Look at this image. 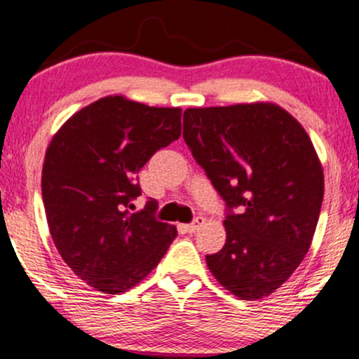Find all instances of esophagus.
Segmentation results:
<instances>
[{
	"instance_id": "obj_1",
	"label": "esophagus",
	"mask_w": 359,
	"mask_h": 359,
	"mask_svg": "<svg viewBox=\"0 0 359 359\" xmlns=\"http://www.w3.org/2000/svg\"><path fill=\"white\" fill-rule=\"evenodd\" d=\"M204 223H206V219H204L203 216H198V218H196L191 224H186V226H184V230H186L187 233H196V231H198Z\"/></svg>"
}]
</instances>
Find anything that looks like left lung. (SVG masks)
Wrapping results in <instances>:
<instances>
[{
	"label": "left lung",
	"mask_w": 359,
	"mask_h": 359,
	"mask_svg": "<svg viewBox=\"0 0 359 359\" xmlns=\"http://www.w3.org/2000/svg\"><path fill=\"white\" fill-rule=\"evenodd\" d=\"M184 140L228 208L226 242L206 255L211 274L242 300L269 297L317 228L324 170L312 140L271 102L187 109Z\"/></svg>",
	"instance_id": "8db88e82"
}]
</instances>
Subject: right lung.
I'll return each instance as SVG.
<instances>
[{
    "label": "right lung",
    "mask_w": 359,
    "mask_h": 359,
    "mask_svg": "<svg viewBox=\"0 0 359 359\" xmlns=\"http://www.w3.org/2000/svg\"><path fill=\"white\" fill-rule=\"evenodd\" d=\"M180 116L179 107L109 95L73 114L47 147L42 199L50 237L69 269L97 291L131 290L177 237L173 224L153 216L156 201L129 210L141 196L137 172L179 140Z\"/></svg>",
    "instance_id": "1"
}]
</instances>
